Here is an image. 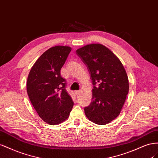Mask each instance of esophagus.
I'll use <instances>...</instances> for the list:
<instances>
[{
  "label": "esophagus",
  "instance_id": "34e87169",
  "mask_svg": "<svg viewBox=\"0 0 158 158\" xmlns=\"http://www.w3.org/2000/svg\"><path fill=\"white\" fill-rule=\"evenodd\" d=\"M74 93L77 95V94H78L79 93V91H74Z\"/></svg>",
  "mask_w": 158,
  "mask_h": 158
}]
</instances>
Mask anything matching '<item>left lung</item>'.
<instances>
[{
    "instance_id": "8db88e82",
    "label": "left lung",
    "mask_w": 158,
    "mask_h": 158,
    "mask_svg": "<svg viewBox=\"0 0 158 158\" xmlns=\"http://www.w3.org/2000/svg\"><path fill=\"white\" fill-rule=\"evenodd\" d=\"M76 53L87 66L93 89L92 101L85 115L97 124H106L120 114L128 93L124 67L110 49L99 44L87 45Z\"/></svg>"
}]
</instances>
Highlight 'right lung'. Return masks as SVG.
<instances>
[{
    "label": "right lung",
    "mask_w": 158,
    "mask_h": 158,
    "mask_svg": "<svg viewBox=\"0 0 158 158\" xmlns=\"http://www.w3.org/2000/svg\"><path fill=\"white\" fill-rule=\"evenodd\" d=\"M71 48L57 46L48 49L35 61L27 80V93L40 118L49 124L68 118L73 102L66 91L60 70Z\"/></svg>",
    "instance_id": "add662e5"
}]
</instances>
